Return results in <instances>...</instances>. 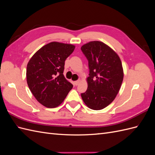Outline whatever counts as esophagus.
I'll use <instances>...</instances> for the list:
<instances>
[{
	"instance_id": "esophagus-1",
	"label": "esophagus",
	"mask_w": 155,
	"mask_h": 155,
	"mask_svg": "<svg viewBox=\"0 0 155 155\" xmlns=\"http://www.w3.org/2000/svg\"><path fill=\"white\" fill-rule=\"evenodd\" d=\"M81 82V80L80 79H79V80H78V81H74V85H76V86H77L78 84Z\"/></svg>"
}]
</instances>
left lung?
Returning a JSON list of instances; mask_svg holds the SVG:
<instances>
[{"label":"left lung","mask_w":155,"mask_h":155,"mask_svg":"<svg viewBox=\"0 0 155 155\" xmlns=\"http://www.w3.org/2000/svg\"><path fill=\"white\" fill-rule=\"evenodd\" d=\"M88 61L87 90L81 94L85 104L92 110H101L114 101L124 79L119 55L110 46L98 41H90L81 48Z\"/></svg>","instance_id":"left-lung-1"}]
</instances>
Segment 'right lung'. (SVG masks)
<instances>
[{
	"label": "right lung",
	"instance_id": "1",
	"mask_svg": "<svg viewBox=\"0 0 155 155\" xmlns=\"http://www.w3.org/2000/svg\"><path fill=\"white\" fill-rule=\"evenodd\" d=\"M76 46L51 42L33 55L26 68L27 83L41 104L47 108L61 105L73 87L64 78V61Z\"/></svg>",
	"mask_w": 155,
	"mask_h": 155
}]
</instances>
